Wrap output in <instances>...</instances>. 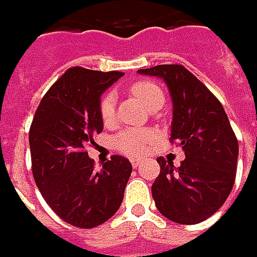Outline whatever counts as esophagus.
Masks as SVG:
<instances>
[{
    "label": "esophagus",
    "instance_id": "esophagus-1",
    "mask_svg": "<svg viewBox=\"0 0 257 257\" xmlns=\"http://www.w3.org/2000/svg\"><path fill=\"white\" fill-rule=\"evenodd\" d=\"M132 164H133L134 169H137V167H140L142 162H140V160H132Z\"/></svg>",
    "mask_w": 257,
    "mask_h": 257
}]
</instances>
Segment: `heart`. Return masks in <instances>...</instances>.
Instances as JSON below:
<instances>
[{"label":"heart","mask_w":257,"mask_h":257,"mask_svg":"<svg viewBox=\"0 0 257 257\" xmlns=\"http://www.w3.org/2000/svg\"><path fill=\"white\" fill-rule=\"evenodd\" d=\"M130 94L149 111L159 110L164 103V94L162 88L153 81H139L130 85ZM115 114V95L113 93L104 94L100 101V117L104 124H110ZM153 140V133L147 130L128 128L115 137V147L124 154L140 156L144 153L146 146Z\"/></svg>","instance_id":"obj_1"}]
</instances>
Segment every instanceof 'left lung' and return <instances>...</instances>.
Listing matches in <instances>:
<instances>
[{
    "mask_svg": "<svg viewBox=\"0 0 257 257\" xmlns=\"http://www.w3.org/2000/svg\"><path fill=\"white\" fill-rule=\"evenodd\" d=\"M162 78L173 104L172 140L186 159L179 167L159 157L160 174L152 186L157 210L169 220L196 224L226 202L236 176L239 146L220 101L183 65L137 70Z\"/></svg>",
    "mask_w": 257,
    "mask_h": 257,
    "instance_id": "1",
    "label": "left lung"
}]
</instances>
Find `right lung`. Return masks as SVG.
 I'll list each match as a JSON object with an SVG mask.
<instances>
[{
	"label": "right lung",
	"instance_id": "obj_1",
	"mask_svg": "<svg viewBox=\"0 0 257 257\" xmlns=\"http://www.w3.org/2000/svg\"><path fill=\"white\" fill-rule=\"evenodd\" d=\"M121 77L70 68L43 97L30 128L35 183L54 213L77 227H95L118 210L133 170L128 159L113 156L97 172L84 150L103 132L101 95Z\"/></svg>",
	"mask_w": 257,
	"mask_h": 257
}]
</instances>
